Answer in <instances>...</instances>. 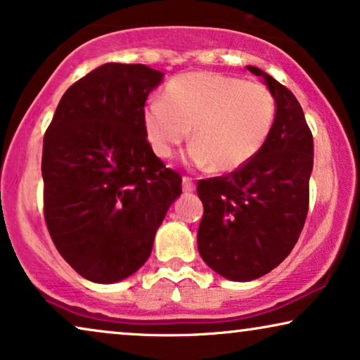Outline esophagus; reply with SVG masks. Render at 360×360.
<instances>
[{
    "label": "esophagus",
    "mask_w": 360,
    "mask_h": 360,
    "mask_svg": "<svg viewBox=\"0 0 360 360\" xmlns=\"http://www.w3.org/2000/svg\"><path fill=\"white\" fill-rule=\"evenodd\" d=\"M181 184H184V191H186V193H190V191H195V181L191 176H184L181 179Z\"/></svg>",
    "instance_id": "34e87169"
}]
</instances>
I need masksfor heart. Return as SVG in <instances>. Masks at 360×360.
Returning a JSON list of instances; mask_svg holds the SVG:
<instances>
[{
  "label": "heart",
  "mask_w": 360,
  "mask_h": 360,
  "mask_svg": "<svg viewBox=\"0 0 360 360\" xmlns=\"http://www.w3.org/2000/svg\"><path fill=\"white\" fill-rule=\"evenodd\" d=\"M277 101L257 82L214 72L184 73L167 83L162 100L142 111V127L152 150L172 159L188 139L198 167L228 174L248 165L272 132Z\"/></svg>",
  "instance_id": "heart-1"
}]
</instances>
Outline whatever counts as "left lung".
I'll return each mask as SVG.
<instances>
[{
	"mask_svg": "<svg viewBox=\"0 0 360 360\" xmlns=\"http://www.w3.org/2000/svg\"><path fill=\"white\" fill-rule=\"evenodd\" d=\"M277 101V116L262 150L224 176L200 180L201 259L221 277L249 282L269 274L292 252L309 203L313 136L292 91L257 67Z\"/></svg>",
	"mask_w": 360,
	"mask_h": 360,
	"instance_id": "8db88e82",
	"label": "left lung"
}]
</instances>
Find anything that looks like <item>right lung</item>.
<instances>
[{"mask_svg":"<svg viewBox=\"0 0 360 360\" xmlns=\"http://www.w3.org/2000/svg\"><path fill=\"white\" fill-rule=\"evenodd\" d=\"M164 73L105 63L63 93L44 136V216L68 265L115 283L149 259L181 176L154 154L142 127Z\"/></svg>","mask_w":360,"mask_h":360,"instance_id":"obj_1","label":"right lung"}]
</instances>
